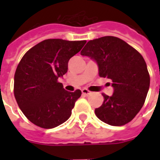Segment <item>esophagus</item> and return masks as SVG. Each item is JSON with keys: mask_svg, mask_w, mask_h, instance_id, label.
I'll return each mask as SVG.
<instances>
[{"mask_svg": "<svg viewBox=\"0 0 160 160\" xmlns=\"http://www.w3.org/2000/svg\"><path fill=\"white\" fill-rule=\"evenodd\" d=\"M81 92H82L83 95H91V93H92V92H90V90H88L87 89H83V90H81Z\"/></svg>", "mask_w": 160, "mask_h": 160, "instance_id": "34e87169", "label": "esophagus"}]
</instances>
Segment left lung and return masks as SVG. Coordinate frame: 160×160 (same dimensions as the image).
<instances>
[{
  "label": "left lung",
  "instance_id": "left-lung-1",
  "mask_svg": "<svg viewBox=\"0 0 160 160\" xmlns=\"http://www.w3.org/2000/svg\"><path fill=\"white\" fill-rule=\"evenodd\" d=\"M80 55L95 60L100 77L112 80L114 93L111 96L103 94L104 102L95 109V115L113 126L131 121L144 105L150 83L143 56L114 36L88 41Z\"/></svg>",
  "mask_w": 160,
  "mask_h": 160
}]
</instances>
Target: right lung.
<instances>
[{
  "label": "right lung",
  "instance_id": "1",
  "mask_svg": "<svg viewBox=\"0 0 160 160\" xmlns=\"http://www.w3.org/2000/svg\"><path fill=\"white\" fill-rule=\"evenodd\" d=\"M86 41L48 39L30 49L14 77V95L26 117L37 126L52 129L71 115L81 91L69 92L58 80L67 72L68 62Z\"/></svg>",
  "mask_w": 160,
  "mask_h": 160
}]
</instances>
